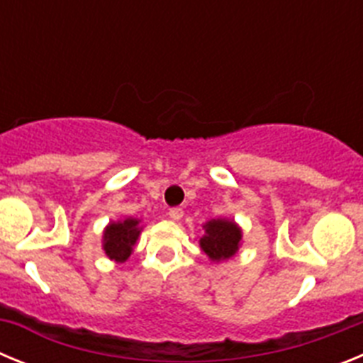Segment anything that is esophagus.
I'll return each instance as SVG.
<instances>
[{
	"mask_svg": "<svg viewBox=\"0 0 363 363\" xmlns=\"http://www.w3.org/2000/svg\"><path fill=\"white\" fill-rule=\"evenodd\" d=\"M169 218L174 221L182 220V218H184V209H179V207H172V209H169Z\"/></svg>",
	"mask_w": 363,
	"mask_h": 363,
	"instance_id": "1",
	"label": "esophagus"
}]
</instances>
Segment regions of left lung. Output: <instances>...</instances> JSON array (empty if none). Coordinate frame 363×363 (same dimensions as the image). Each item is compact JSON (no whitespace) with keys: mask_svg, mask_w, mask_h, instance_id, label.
Returning a JSON list of instances; mask_svg holds the SVG:
<instances>
[{"mask_svg":"<svg viewBox=\"0 0 363 363\" xmlns=\"http://www.w3.org/2000/svg\"><path fill=\"white\" fill-rule=\"evenodd\" d=\"M205 234L200 238V247L213 262L233 258L242 243V229L233 220L216 218L203 225Z\"/></svg>","mask_w":363,"mask_h":363,"instance_id":"left-lung-1","label":"left lung"}]
</instances>
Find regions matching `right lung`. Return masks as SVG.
<instances>
[{"label":"right lung","instance_id":"right-lung-1","mask_svg":"<svg viewBox=\"0 0 363 363\" xmlns=\"http://www.w3.org/2000/svg\"><path fill=\"white\" fill-rule=\"evenodd\" d=\"M142 233L140 220L125 218L121 221H111L104 230V251L114 262H125L133 255V247Z\"/></svg>","mask_w":363,"mask_h":363}]
</instances>
